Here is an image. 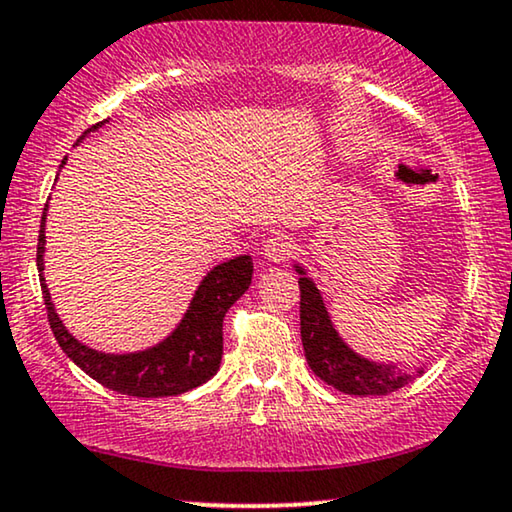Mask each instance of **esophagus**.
<instances>
[{"instance_id": "obj_1", "label": "esophagus", "mask_w": 512, "mask_h": 512, "mask_svg": "<svg viewBox=\"0 0 512 512\" xmlns=\"http://www.w3.org/2000/svg\"><path fill=\"white\" fill-rule=\"evenodd\" d=\"M262 255L267 257L269 262L281 264V262H285L292 255V241H290L288 236H283V234L269 236L267 241H264V245H262Z\"/></svg>"}]
</instances>
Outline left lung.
Wrapping results in <instances>:
<instances>
[{
	"instance_id": "8db88e82",
	"label": "left lung",
	"mask_w": 512,
	"mask_h": 512,
	"mask_svg": "<svg viewBox=\"0 0 512 512\" xmlns=\"http://www.w3.org/2000/svg\"><path fill=\"white\" fill-rule=\"evenodd\" d=\"M295 271L299 274V290H302L299 325H302L306 363L327 386L349 395H388L424 374V367L407 374L398 365L374 363L353 351L332 325L325 299L313 278L306 276V269L299 264H295Z\"/></svg>"
}]
</instances>
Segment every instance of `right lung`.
Segmentation results:
<instances>
[{"mask_svg":"<svg viewBox=\"0 0 512 512\" xmlns=\"http://www.w3.org/2000/svg\"><path fill=\"white\" fill-rule=\"evenodd\" d=\"M105 124H95L77 140V145L91 131ZM60 163V168L65 166ZM46 203L42 224H39L37 243V269L42 295L49 313V323L65 356L79 365L88 377L112 391L135 395V398H168L192 391L206 384L220 370L222 360V323L227 311L238 297L250 288L252 281V257L238 255L234 260L217 264L203 276L196 288L187 313L163 342L149 346L145 351L133 353H105L81 344L77 337L58 318L56 306L51 302V292L44 281V252H46Z\"/></svg>","mask_w":512,"mask_h":512,"instance_id":"right-lung-1","label":"right lung"}]
</instances>
